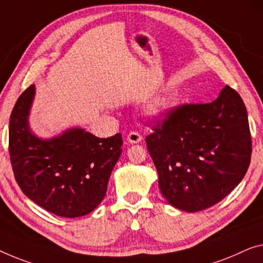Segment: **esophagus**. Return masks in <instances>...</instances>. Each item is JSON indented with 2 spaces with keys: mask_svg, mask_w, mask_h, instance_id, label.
Wrapping results in <instances>:
<instances>
[{
  "mask_svg": "<svg viewBox=\"0 0 263 263\" xmlns=\"http://www.w3.org/2000/svg\"><path fill=\"white\" fill-rule=\"evenodd\" d=\"M127 142L128 143H131V144H137V143H139V142H142V139H143V137L139 135L138 132L137 131H131L130 133H128L127 135Z\"/></svg>",
  "mask_w": 263,
  "mask_h": 263,
  "instance_id": "1",
  "label": "esophagus"
}]
</instances>
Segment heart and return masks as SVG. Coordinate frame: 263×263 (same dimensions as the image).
Wrapping results in <instances>:
<instances>
[{
	"label": "heart",
	"instance_id": "obj_1",
	"mask_svg": "<svg viewBox=\"0 0 263 263\" xmlns=\"http://www.w3.org/2000/svg\"><path fill=\"white\" fill-rule=\"evenodd\" d=\"M165 108H166V101L164 99H159L150 107V115L158 116L159 113H162Z\"/></svg>",
	"mask_w": 263,
	"mask_h": 263
}]
</instances>
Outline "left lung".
<instances>
[{
    "instance_id": "1",
    "label": "left lung",
    "mask_w": 263,
    "mask_h": 263,
    "mask_svg": "<svg viewBox=\"0 0 263 263\" xmlns=\"http://www.w3.org/2000/svg\"><path fill=\"white\" fill-rule=\"evenodd\" d=\"M146 137L158 171L160 193L187 213L221 202L243 179L252 136L243 100L224 86L209 104H184L167 111Z\"/></svg>"
}]
</instances>
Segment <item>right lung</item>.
<instances>
[{"label":"right lung","mask_w":263,"mask_h":263,"mask_svg":"<svg viewBox=\"0 0 263 263\" xmlns=\"http://www.w3.org/2000/svg\"><path fill=\"white\" fill-rule=\"evenodd\" d=\"M30 85L15 104L9 120V156L15 179L27 197L61 217L93 211L106 195L113 167L121 155L120 133L98 138L82 128L41 139L31 133Z\"/></svg>","instance_id":"add662e5"}]
</instances>
